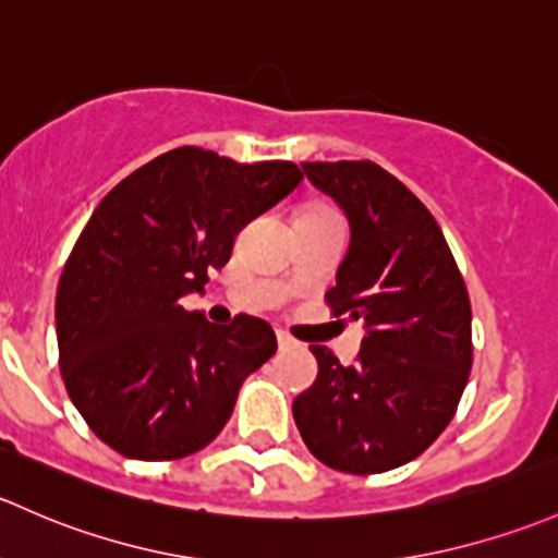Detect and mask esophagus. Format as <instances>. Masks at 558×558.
Returning a JSON list of instances; mask_svg holds the SVG:
<instances>
[{
	"instance_id": "1",
	"label": "esophagus",
	"mask_w": 558,
	"mask_h": 558,
	"mask_svg": "<svg viewBox=\"0 0 558 558\" xmlns=\"http://www.w3.org/2000/svg\"><path fill=\"white\" fill-rule=\"evenodd\" d=\"M275 337H278V348H280V350L294 348V339H291L286 331H275Z\"/></svg>"
}]
</instances>
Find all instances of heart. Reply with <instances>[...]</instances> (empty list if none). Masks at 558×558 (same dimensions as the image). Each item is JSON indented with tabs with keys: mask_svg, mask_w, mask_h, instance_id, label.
<instances>
[{
	"mask_svg": "<svg viewBox=\"0 0 558 558\" xmlns=\"http://www.w3.org/2000/svg\"><path fill=\"white\" fill-rule=\"evenodd\" d=\"M307 214H331V210H324V208H313V210H307Z\"/></svg>",
	"mask_w": 558,
	"mask_h": 558,
	"instance_id": "1",
	"label": "heart"
}]
</instances>
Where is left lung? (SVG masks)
Wrapping results in <instances>:
<instances>
[{"label": "left lung", "instance_id": "1", "mask_svg": "<svg viewBox=\"0 0 558 558\" xmlns=\"http://www.w3.org/2000/svg\"><path fill=\"white\" fill-rule=\"evenodd\" d=\"M350 221L326 291L333 315L363 320L353 366L313 344L318 377L299 392L302 441L333 471L368 476L420 457L457 412L473 366L471 299L430 210L372 160L302 162Z\"/></svg>", "mask_w": 558, "mask_h": 558}]
</instances>
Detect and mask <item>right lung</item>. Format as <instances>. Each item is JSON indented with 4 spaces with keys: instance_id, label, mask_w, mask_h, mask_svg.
<instances>
[{
    "instance_id": "1",
    "label": "right lung",
    "mask_w": 558,
    "mask_h": 558,
    "mask_svg": "<svg viewBox=\"0 0 558 558\" xmlns=\"http://www.w3.org/2000/svg\"><path fill=\"white\" fill-rule=\"evenodd\" d=\"M294 162L243 166L179 146L98 203L56 296L58 363L93 433L131 460H179L208 447L238 390L278 350L272 326H216L179 299L203 291L234 234L294 192Z\"/></svg>"
}]
</instances>
